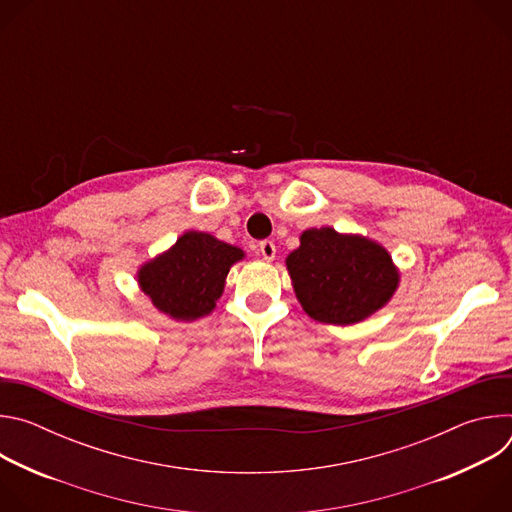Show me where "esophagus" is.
I'll list each match as a JSON object with an SVG mask.
<instances>
[{"mask_svg":"<svg viewBox=\"0 0 512 512\" xmlns=\"http://www.w3.org/2000/svg\"><path fill=\"white\" fill-rule=\"evenodd\" d=\"M259 253H261V257H263L265 261H273V259H275V243L269 241V239L261 241V243H259Z\"/></svg>","mask_w":512,"mask_h":512,"instance_id":"esophagus-1","label":"esophagus"}]
</instances>
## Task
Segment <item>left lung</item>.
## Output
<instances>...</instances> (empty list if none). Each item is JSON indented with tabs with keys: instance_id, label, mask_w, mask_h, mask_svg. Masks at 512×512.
<instances>
[{
	"instance_id": "obj_1",
	"label": "left lung",
	"mask_w": 512,
	"mask_h": 512,
	"mask_svg": "<svg viewBox=\"0 0 512 512\" xmlns=\"http://www.w3.org/2000/svg\"><path fill=\"white\" fill-rule=\"evenodd\" d=\"M285 263L296 296L310 318L354 324L383 308L399 283L389 253L362 237L310 229Z\"/></svg>"
}]
</instances>
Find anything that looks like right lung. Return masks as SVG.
<instances>
[{
	"instance_id": "right-lung-1",
	"label": "right lung",
	"mask_w": 512,
	"mask_h": 512,
	"mask_svg": "<svg viewBox=\"0 0 512 512\" xmlns=\"http://www.w3.org/2000/svg\"><path fill=\"white\" fill-rule=\"evenodd\" d=\"M241 257V249L190 231L168 253L141 267L139 285L158 310L176 320H196L214 308L231 265Z\"/></svg>"
}]
</instances>
